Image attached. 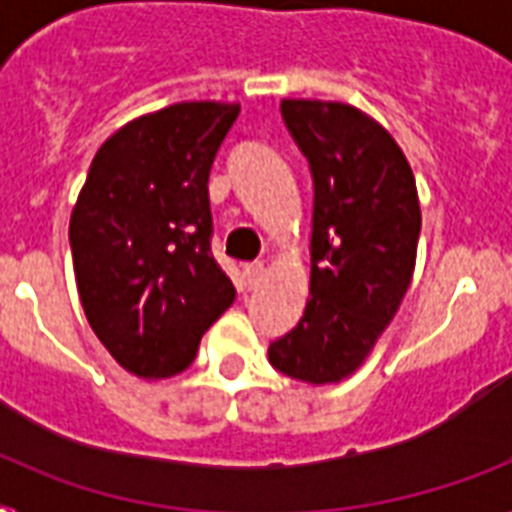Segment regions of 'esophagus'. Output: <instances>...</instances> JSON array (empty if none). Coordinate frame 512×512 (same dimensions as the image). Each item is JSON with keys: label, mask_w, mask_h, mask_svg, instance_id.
I'll return each mask as SVG.
<instances>
[{"label": "esophagus", "mask_w": 512, "mask_h": 512, "mask_svg": "<svg viewBox=\"0 0 512 512\" xmlns=\"http://www.w3.org/2000/svg\"><path fill=\"white\" fill-rule=\"evenodd\" d=\"M263 263H247L244 265V284H247L249 289H255L260 281H263Z\"/></svg>", "instance_id": "1"}]
</instances>
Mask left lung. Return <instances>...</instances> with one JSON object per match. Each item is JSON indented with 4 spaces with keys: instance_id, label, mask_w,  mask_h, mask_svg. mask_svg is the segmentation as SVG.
<instances>
[{
    "instance_id": "1",
    "label": "left lung",
    "mask_w": 512,
    "mask_h": 512,
    "mask_svg": "<svg viewBox=\"0 0 512 512\" xmlns=\"http://www.w3.org/2000/svg\"><path fill=\"white\" fill-rule=\"evenodd\" d=\"M311 164V297L271 342L273 369L327 385L364 364L412 284L422 215L412 167L390 132L348 103L281 100Z\"/></svg>"
}]
</instances>
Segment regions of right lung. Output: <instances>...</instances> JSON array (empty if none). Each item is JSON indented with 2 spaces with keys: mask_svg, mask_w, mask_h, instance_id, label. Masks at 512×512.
I'll return each mask as SVG.
<instances>
[{
  "mask_svg": "<svg viewBox=\"0 0 512 512\" xmlns=\"http://www.w3.org/2000/svg\"><path fill=\"white\" fill-rule=\"evenodd\" d=\"M239 103L146 114L100 146L71 212L76 287L92 332L127 372L191 366L236 289L212 257L209 170Z\"/></svg>",
  "mask_w": 512,
  "mask_h": 512,
  "instance_id": "add662e5",
  "label": "right lung"
}]
</instances>
